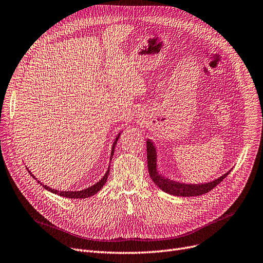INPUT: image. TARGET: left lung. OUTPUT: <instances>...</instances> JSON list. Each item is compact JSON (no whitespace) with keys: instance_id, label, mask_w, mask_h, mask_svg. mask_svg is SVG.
I'll return each mask as SVG.
<instances>
[{"instance_id":"left-lung-1","label":"left lung","mask_w":263,"mask_h":263,"mask_svg":"<svg viewBox=\"0 0 263 263\" xmlns=\"http://www.w3.org/2000/svg\"><path fill=\"white\" fill-rule=\"evenodd\" d=\"M147 164H148V171H149L151 178L153 179L155 184L160 189H162L164 192L170 193V195H173V196H178V197H195V196H202L204 193H208L217 185L220 184V182L227 177V175H229V173L231 172V171H229V172L223 174L221 177L209 182V184H203V185H187V184H181V182H177L174 180H170L158 173L156 148L152 141H147Z\"/></svg>"}]
</instances>
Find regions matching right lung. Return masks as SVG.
Returning a JSON list of instances; mask_svg holds the SVG:
<instances>
[{"label":"right lung","instance_id":"right-lung-1","mask_svg":"<svg viewBox=\"0 0 263 263\" xmlns=\"http://www.w3.org/2000/svg\"><path fill=\"white\" fill-rule=\"evenodd\" d=\"M118 139H119V135L117 136L116 140H115V142H114V144H112L111 154H110V160H111V158H112V155H114V148H115V146H116V144H117ZM27 170H28V168H27ZM28 172L30 173V175H31L32 177L35 178V176H33V175H32V173L30 172L29 170H28ZM108 174H109V167H108V170H107L106 174L103 176V178H101V180H100V181H98L97 184H95L93 186H91V187H89V188H87V189L81 190V191H58V190L51 189V188H49L48 186H45V185H43V187H44L45 189H47L48 191L53 192V193H55V195H59V196L64 197V198H68V199H85V198H88V197H91V196L96 195L97 192H99V191L102 189V187H103V186L105 185L106 179H107V177H108ZM35 179H36V178H35ZM39 182H40V181H39ZM41 185H42V184H41Z\"/></svg>","mask_w":263,"mask_h":263}]
</instances>
